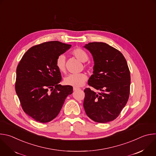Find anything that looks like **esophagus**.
Segmentation results:
<instances>
[{"mask_svg":"<svg viewBox=\"0 0 156 156\" xmlns=\"http://www.w3.org/2000/svg\"><path fill=\"white\" fill-rule=\"evenodd\" d=\"M80 88L78 87H73V91H77V90H79Z\"/></svg>","mask_w":156,"mask_h":156,"instance_id":"34e87169","label":"esophagus"}]
</instances>
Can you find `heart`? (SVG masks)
I'll list each match as a JSON object with an SVG mask.
<instances>
[{"label":"heart","instance_id":"obj_1","mask_svg":"<svg viewBox=\"0 0 156 156\" xmlns=\"http://www.w3.org/2000/svg\"><path fill=\"white\" fill-rule=\"evenodd\" d=\"M72 54L80 62H86L88 58V54L82 49L76 48L72 51ZM55 66L57 70L61 73L66 71L65 56L63 54L57 57L55 60ZM87 80V76L84 73L70 74L64 78V83L66 85L72 86L75 87L82 86Z\"/></svg>","mask_w":156,"mask_h":156}]
</instances>
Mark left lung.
Wrapping results in <instances>:
<instances>
[{
    "label": "left lung",
    "instance_id": "left-lung-1",
    "mask_svg": "<svg viewBox=\"0 0 156 156\" xmlns=\"http://www.w3.org/2000/svg\"><path fill=\"white\" fill-rule=\"evenodd\" d=\"M90 52L94 60L93 75L84 90L83 107L86 115L98 123L115 120L129 98L130 73L127 62L117 49L104 42H90L83 46Z\"/></svg>",
    "mask_w": 156,
    "mask_h": 156
}]
</instances>
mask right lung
<instances>
[{
  "label": "right lung",
  "mask_w": 156,
  "mask_h": 156,
  "mask_svg": "<svg viewBox=\"0 0 156 156\" xmlns=\"http://www.w3.org/2000/svg\"><path fill=\"white\" fill-rule=\"evenodd\" d=\"M71 46L57 41L44 42L28 49L18 65L16 94L24 112L37 122L55 119L73 93L72 86L59 84L62 76L55 66L57 57Z\"/></svg>",
  "instance_id": "obj_1"
}]
</instances>
